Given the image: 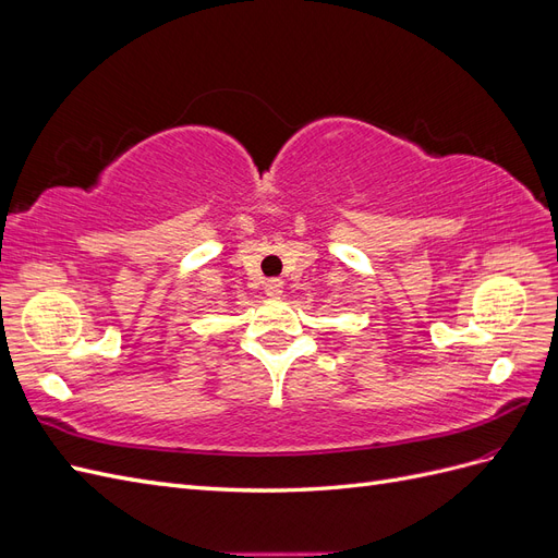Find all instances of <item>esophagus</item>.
I'll use <instances>...</instances> for the list:
<instances>
[{"label":"esophagus","instance_id":"1","mask_svg":"<svg viewBox=\"0 0 558 558\" xmlns=\"http://www.w3.org/2000/svg\"><path fill=\"white\" fill-rule=\"evenodd\" d=\"M265 295H267L269 300H279V298L283 295V281H279V279L267 281V283H265Z\"/></svg>","mask_w":558,"mask_h":558}]
</instances>
